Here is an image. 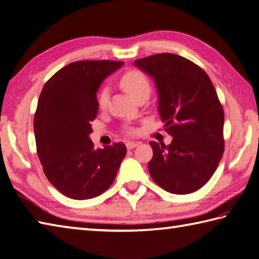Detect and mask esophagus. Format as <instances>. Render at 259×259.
<instances>
[{
  "instance_id": "1",
  "label": "esophagus",
  "mask_w": 259,
  "mask_h": 259,
  "mask_svg": "<svg viewBox=\"0 0 259 259\" xmlns=\"http://www.w3.org/2000/svg\"><path fill=\"white\" fill-rule=\"evenodd\" d=\"M139 144H141L140 142H133V141H130V142H127V143H126V147H127L128 150H132V149H134V147H136L137 145Z\"/></svg>"
}]
</instances>
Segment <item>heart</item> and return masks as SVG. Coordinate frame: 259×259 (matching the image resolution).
<instances>
[{
    "instance_id": "b5f03b06",
    "label": "heart",
    "mask_w": 259,
    "mask_h": 259,
    "mask_svg": "<svg viewBox=\"0 0 259 259\" xmlns=\"http://www.w3.org/2000/svg\"><path fill=\"white\" fill-rule=\"evenodd\" d=\"M120 87L127 93L130 96L136 99L141 95H150L151 92V83L149 78H147L143 72L140 70H128L123 73L119 79ZM109 97V91L107 87H103L97 94V104L100 109H105L107 106ZM130 134L136 133V130L127 127L125 130Z\"/></svg>"
}]
</instances>
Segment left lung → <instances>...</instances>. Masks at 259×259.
<instances>
[{"label":"left lung","mask_w":259,"mask_h":259,"mask_svg":"<svg viewBox=\"0 0 259 259\" xmlns=\"http://www.w3.org/2000/svg\"><path fill=\"white\" fill-rule=\"evenodd\" d=\"M154 78L159 112L170 145L150 142L149 172L167 192L197 191L212 177L223 157L224 108L213 83L201 67L174 54H157L135 60Z\"/></svg>","instance_id":"obj_1"}]
</instances>
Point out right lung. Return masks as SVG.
Wrapping results in <instances>:
<instances>
[{"instance_id": "add662e5", "label": "right lung", "mask_w": 259, "mask_h": 259, "mask_svg": "<svg viewBox=\"0 0 259 259\" xmlns=\"http://www.w3.org/2000/svg\"><path fill=\"white\" fill-rule=\"evenodd\" d=\"M123 61L81 60L58 70L42 88L34 114L36 153L49 182L66 197H98L112 186L126 155L123 143L95 149L96 94Z\"/></svg>"}]
</instances>
